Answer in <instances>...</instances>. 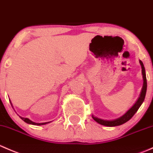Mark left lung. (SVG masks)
I'll list each match as a JSON object with an SVG mask.
<instances>
[{
  "instance_id": "obj_1",
  "label": "left lung",
  "mask_w": 153,
  "mask_h": 153,
  "mask_svg": "<svg viewBox=\"0 0 153 153\" xmlns=\"http://www.w3.org/2000/svg\"><path fill=\"white\" fill-rule=\"evenodd\" d=\"M140 64L141 66V69H142V75H143V85L142 88V91H141V93L140 95L139 98L138 99V101H136L134 106L131 108L130 109L127 111L126 112V114H124L123 116H121V118H118V119L112 120V121H106V120H103L100 119V118H96L94 115H92V118L95 120L96 122H98V124L104 125V126H119L124 123H126V121H129L134 115H135V112L138 111V109H139V107L142 104L143 101H144L145 95H146V86H147V84H146V73H145V69L143 67V62L141 61H139Z\"/></svg>"
}]
</instances>
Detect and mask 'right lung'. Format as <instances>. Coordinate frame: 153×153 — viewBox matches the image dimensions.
<instances>
[{
  "label": "right lung",
  "mask_w": 153,
  "mask_h": 153,
  "mask_svg": "<svg viewBox=\"0 0 153 153\" xmlns=\"http://www.w3.org/2000/svg\"><path fill=\"white\" fill-rule=\"evenodd\" d=\"M21 118L23 120V121H25L26 123H27V124H32V125H44V124H48V123H49V122H46V123H35V122H33V121H30V120H29V118H22V117H21Z\"/></svg>",
  "instance_id": "right-lung-1"
}]
</instances>
